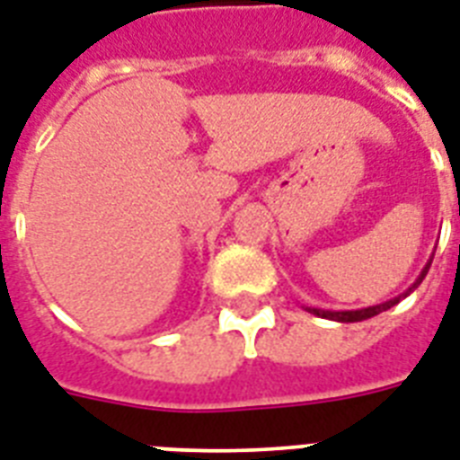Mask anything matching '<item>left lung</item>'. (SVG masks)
<instances>
[{
    "label": "left lung",
    "mask_w": 460,
    "mask_h": 460,
    "mask_svg": "<svg viewBox=\"0 0 460 460\" xmlns=\"http://www.w3.org/2000/svg\"><path fill=\"white\" fill-rule=\"evenodd\" d=\"M435 255V252H432ZM432 260H428V264L423 267V271L418 274L416 281L409 286V288L404 290L402 295H397V297H392V300L387 302H380V305H373V307H364V309H347V312H331V309H316V307H307V312H312L314 316H321V319H331V321H340V323H354V321H364V319H371V316L380 314V312H387L390 307H394L399 300H404L406 295H411L413 290L423 283L425 274H428V269H430Z\"/></svg>",
    "instance_id": "left-lung-1"
}]
</instances>
